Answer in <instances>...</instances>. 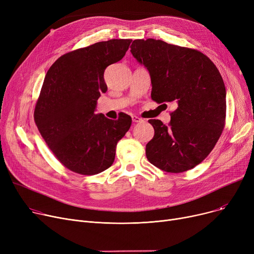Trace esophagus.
<instances>
[{"mask_svg":"<svg viewBox=\"0 0 254 254\" xmlns=\"http://www.w3.org/2000/svg\"><path fill=\"white\" fill-rule=\"evenodd\" d=\"M131 119H132V122H134L135 124H137V123H142V122H143L142 118H140V117H138V116H136V115L132 116Z\"/></svg>","mask_w":254,"mask_h":254,"instance_id":"34e87169","label":"esophagus"}]
</instances>
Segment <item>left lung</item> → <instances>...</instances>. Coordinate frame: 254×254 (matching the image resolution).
<instances>
[{
	"mask_svg": "<svg viewBox=\"0 0 254 254\" xmlns=\"http://www.w3.org/2000/svg\"><path fill=\"white\" fill-rule=\"evenodd\" d=\"M130 52L149 72L151 99L176 106L169 127L148 120L154 136L146 156L165 172L194 168L214 148L224 127L226 91L218 69L202 52L162 40H135Z\"/></svg>",
	"mask_w": 254,
	"mask_h": 254,
	"instance_id": "8db88e82",
	"label": "left lung"
}]
</instances>
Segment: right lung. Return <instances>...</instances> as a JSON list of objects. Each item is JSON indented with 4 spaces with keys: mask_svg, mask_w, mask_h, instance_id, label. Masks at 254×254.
Returning a JSON list of instances; mask_svg holds the SVG:
<instances>
[{
    "mask_svg": "<svg viewBox=\"0 0 254 254\" xmlns=\"http://www.w3.org/2000/svg\"><path fill=\"white\" fill-rule=\"evenodd\" d=\"M130 42L112 39L65 53L46 73L35 123L53 154L78 174L111 167L117 142L130 127L127 114L116 120L96 114L98 99L107 91L105 69L125 57Z\"/></svg>",
    "mask_w": 254,
    "mask_h": 254,
    "instance_id": "add662e5",
    "label": "right lung"
}]
</instances>
